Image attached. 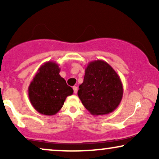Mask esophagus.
I'll return each instance as SVG.
<instances>
[{"mask_svg":"<svg viewBox=\"0 0 159 159\" xmlns=\"http://www.w3.org/2000/svg\"><path fill=\"white\" fill-rule=\"evenodd\" d=\"M73 90H74L75 93H77V92H78V87H75H75H73Z\"/></svg>","mask_w":159,"mask_h":159,"instance_id":"1","label":"esophagus"}]
</instances>
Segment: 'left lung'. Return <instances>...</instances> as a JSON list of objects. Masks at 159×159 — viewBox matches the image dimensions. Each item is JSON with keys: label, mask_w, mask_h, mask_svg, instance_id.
Segmentation results:
<instances>
[{"label": "left lung", "mask_w": 159, "mask_h": 159, "mask_svg": "<svg viewBox=\"0 0 159 159\" xmlns=\"http://www.w3.org/2000/svg\"><path fill=\"white\" fill-rule=\"evenodd\" d=\"M78 97L91 114L113 112L121 102L123 87L120 76L107 62L91 61L85 69L84 81L79 86Z\"/></svg>", "instance_id": "obj_1"}]
</instances>
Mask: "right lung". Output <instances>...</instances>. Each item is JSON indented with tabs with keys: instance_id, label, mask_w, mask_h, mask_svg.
Wrapping results in <instances>:
<instances>
[{
	"instance_id": "obj_1",
	"label": "right lung",
	"mask_w": 159,
	"mask_h": 159,
	"mask_svg": "<svg viewBox=\"0 0 159 159\" xmlns=\"http://www.w3.org/2000/svg\"><path fill=\"white\" fill-rule=\"evenodd\" d=\"M61 68L55 62L48 61L38 69L28 87V96L33 107L39 114L52 116L63 107L73 90L60 75Z\"/></svg>"
}]
</instances>
